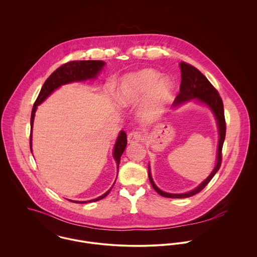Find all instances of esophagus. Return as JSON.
<instances>
[{
    "mask_svg": "<svg viewBox=\"0 0 257 257\" xmlns=\"http://www.w3.org/2000/svg\"><path fill=\"white\" fill-rule=\"evenodd\" d=\"M143 140V135L141 132L139 131H133L132 133L128 134L127 136V142L130 144H136V143H140Z\"/></svg>",
    "mask_w": 257,
    "mask_h": 257,
    "instance_id": "34e87169",
    "label": "esophagus"
}]
</instances>
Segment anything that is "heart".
<instances>
[{
    "instance_id": "heart-1",
    "label": "heart",
    "mask_w": 257,
    "mask_h": 257,
    "mask_svg": "<svg viewBox=\"0 0 257 257\" xmlns=\"http://www.w3.org/2000/svg\"><path fill=\"white\" fill-rule=\"evenodd\" d=\"M151 69H144L122 77L117 85L116 100L124 107L141 101L147 94L142 117L146 120L155 119L162 111L164 103L171 92V82Z\"/></svg>"
}]
</instances>
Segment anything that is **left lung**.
Wrapping results in <instances>:
<instances>
[{
	"mask_svg": "<svg viewBox=\"0 0 257 257\" xmlns=\"http://www.w3.org/2000/svg\"><path fill=\"white\" fill-rule=\"evenodd\" d=\"M180 68H181V78H182L181 84H180V93L175 98L174 105L177 106L181 103L190 101L192 99H197L205 103L206 105H208L214 111L215 116L217 118L219 132H220V141H219V148H218L217 165L215 169L203 183L191 192L184 193V194H170V193L161 191L153 182L151 178L149 166H148V177H149L151 186L159 195L166 198H188L201 192L209 184V182L212 180V178L215 176V174L218 172V170L220 169L221 159H222L221 150H222V146L225 138V131H226L223 104L217 89L211 84V82L206 78V76H204L193 65L186 62H181Z\"/></svg>",
	"mask_w": 257,
	"mask_h": 257,
	"instance_id": "left-lung-1",
	"label": "left lung"
}]
</instances>
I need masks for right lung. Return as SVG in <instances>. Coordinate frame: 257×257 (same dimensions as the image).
I'll return each mask as SVG.
<instances>
[{"label":"right lung","instance_id":"1","mask_svg":"<svg viewBox=\"0 0 257 257\" xmlns=\"http://www.w3.org/2000/svg\"><path fill=\"white\" fill-rule=\"evenodd\" d=\"M105 65V62L101 60H75V61H70L67 62L63 65H61L59 68H57L53 73L51 74L46 81L44 82L37 100L34 104V108L32 110V115H31V128L33 130V123H34V117H35V112L37 110V107L41 104L55 89L60 87L61 85L74 82V81H83L86 79H91L95 78L96 75L101 71L103 66ZM126 134L124 132H120L116 143L114 145V149H113V157L116 161L117 168L118 164L120 161V156L124 151V148L126 147ZM30 146H31V150H32V136L30 137ZM110 192V189L106 192L104 195L98 197L97 199L91 200L89 202H96L99 201L103 198H105ZM74 203H87V202H78V201H72Z\"/></svg>","mask_w":257,"mask_h":257}]
</instances>
